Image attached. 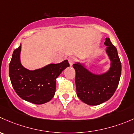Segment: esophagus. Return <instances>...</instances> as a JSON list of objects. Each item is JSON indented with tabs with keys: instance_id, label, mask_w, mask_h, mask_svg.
Instances as JSON below:
<instances>
[{
	"instance_id": "obj_1",
	"label": "esophagus",
	"mask_w": 134,
	"mask_h": 134,
	"mask_svg": "<svg viewBox=\"0 0 134 134\" xmlns=\"http://www.w3.org/2000/svg\"><path fill=\"white\" fill-rule=\"evenodd\" d=\"M76 61V57H74V56H71V57H70L68 59V62L70 63V66L72 65Z\"/></svg>"
}]
</instances>
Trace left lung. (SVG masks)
Returning a JSON list of instances; mask_svg holds the SVG:
<instances>
[{
    "label": "left lung",
    "mask_w": 134,
    "mask_h": 134,
    "mask_svg": "<svg viewBox=\"0 0 134 134\" xmlns=\"http://www.w3.org/2000/svg\"><path fill=\"white\" fill-rule=\"evenodd\" d=\"M104 44L107 52L111 60L110 70L105 74L96 75L89 72L81 64H73L75 70L77 95L84 103L90 105H98L112 97L119 82L121 74V63L118 51L109 38Z\"/></svg>",
    "instance_id": "obj_1"
}]
</instances>
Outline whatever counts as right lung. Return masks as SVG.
Segmentation results:
<instances>
[{
  "label": "right lung",
  "instance_id": "1",
  "mask_svg": "<svg viewBox=\"0 0 134 134\" xmlns=\"http://www.w3.org/2000/svg\"><path fill=\"white\" fill-rule=\"evenodd\" d=\"M21 46L15 49L9 65V75L13 89L18 96L34 104H41L49 101L54 96L56 79L69 66L68 61L51 64L39 70L30 71L20 62Z\"/></svg>",
  "mask_w": 134,
  "mask_h": 134
}]
</instances>
